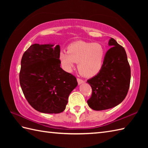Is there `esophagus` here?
<instances>
[{"label":"esophagus","instance_id":"esophagus-1","mask_svg":"<svg viewBox=\"0 0 148 148\" xmlns=\"http://www.w3.org/2000/svg\"><path fill=\"white\" fill-rule=\"evenodd\" d=\"M77 83H78V84H81L84 83V81L82 79H80V78H77Z\"/></svg>","mask_w":148,"mask_h":148}]
</instances>
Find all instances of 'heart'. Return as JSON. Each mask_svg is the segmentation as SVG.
I'll return each instance as SVG.
<instances>
[{
  "label": "heart",
  "mask_w": 148,
  "mask_h": 148,
  "mask_svg": "<svg viewBox=\"0 0 148 148\" xmlns=\"http://www.w3.org/2000/svg\"><path fill=\"white\" fill-rule=\"evenodd\" d=\"M106 50L98 42L77 41L68 46L67 51L60 53V60L65 71H69L78 63L79 73L84 77L95 76L101 70L104 62Z\"/></svg>",
  "instance_id": "1"
}]
</instances>
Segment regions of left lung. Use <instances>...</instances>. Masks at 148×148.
<instances>
[{
  "mask_svg": "<svg viewBox=\"0 0 148 148\" xmlns=\"http://www.w3.org/2000/svg\"><path fill=\"white\" fill-rule=\"evenodd\" d=\"M102 68L95 76L87 81L92 94L87 100L95 111L111 109L126 97L130 87L131 71L124 48L111 38Z\"/></svg>",
  "mask_w": 148,
  "mask_h": 148,
  "instance_id": "1",
  "label": "left lung"
}]
</instances>
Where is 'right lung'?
<instances>
[{"mask_svg": "<svg viewBox=\"0 0 148 148\" xmlns=\"http://www.w3.org/2000/svg\"><path fill=\"white\" fill-rule=\"evenodd\" d=\"M59 45H31L21 60L20 83L29 104L49 114L63 112L69 94L77 85L76 77L60 67Z\"/></svg>", "mask_w": 148, "mask_h": 148, "instance_id": "add662e5", "label": "right lung"}]
</instances>
